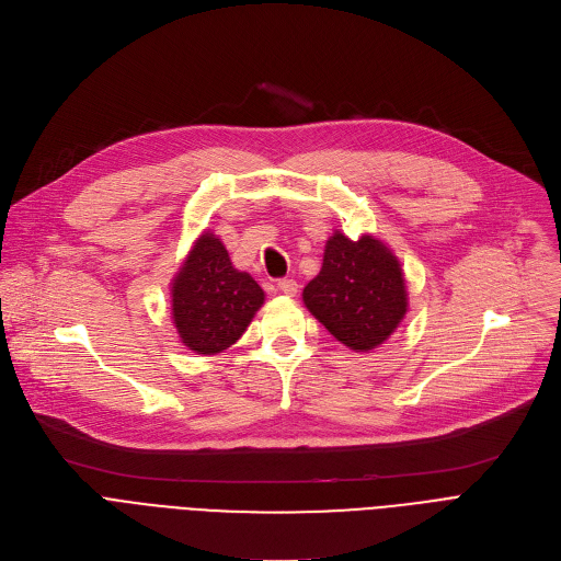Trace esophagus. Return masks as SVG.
<instances>
[{
    "instance_id": "34e87169",
    "label": "esophagus",
    "mask_w": 561,
    "mask_h": 561,
    "mask_svg": "<svg viewBox=\"0 0 561 561\" xmlns=\"http://www.w3.org/2000/svg\"><path fill=\"white\" fill-rule=\"evenodd\" d=\"M277 288L284 293V296H296V293H298V282L286 277V279L277 282Z\"/></svg>"
}]
</instances>
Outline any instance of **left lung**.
<instances>
[{"mask_svg":"<svg viewBox=\"0 0 561 561\" xmlns=\"http://www.w3.org/2000/svg\"><path fill=\"white\" fill-rule=\"evenodd\" d=\"M305 307L325 330L355 352L379 347L409 311L402 265L393 250L364 233L352 241L334 229L320 273L302 290Z\"/></svg>","mask_w":561,"mask_h":561,"instance_id":"8db88e82","label":"left lung"}]
</instances>
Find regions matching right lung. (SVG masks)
<instances>
[{"label": "right lung", "mask_w": 561, "mask_h": 561, "mask_svg": "<svg viewBox=\"0 0 561 561\" xmlns=\"http://www.w3.org/2000/svg\"><path fill=\"white\" fill-rule=\"evenodd\" d=\"M265 300L252 275L233 268L214 231H202L170 282L172 322L197 355H218L239 341Z\"/></svg>", "instance_id": "add662e5"}]
</instances>
